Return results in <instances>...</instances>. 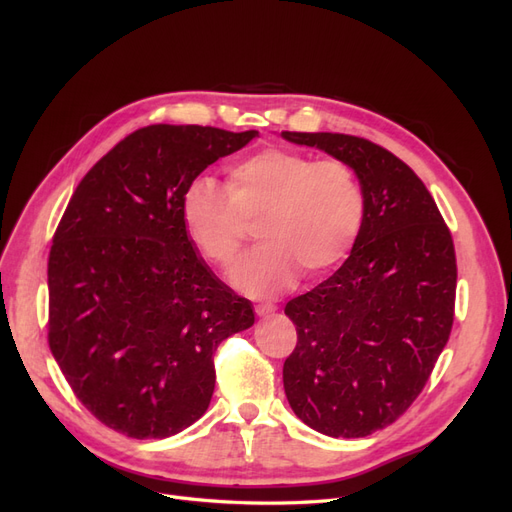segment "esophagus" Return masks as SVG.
<instances>
[{
	"instance_id": "1",
	"label": "esophagus",
	"mask_w": 512,
	"mask_h": 512,
	"mask_svg": "<svg viewBox=\"0 0 512 512\" xmlns=\"http://www.w3.org/2000/svg\"><path fill=\"white\" fill-rule=\"evenodd\" d=\"M255 313L259 317H270L272 313H276V305L274 303H261V305L255 307Z\"/></svg>"
}]
</instances>
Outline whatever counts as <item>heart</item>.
Instances as JSON below:
<instances>
[{"label":"heart","mask_w":512,"mask_h":512,"mask_svg":"<svg viewBox=\"0 0 512 512\" xmlns=\"http://www.w3.org/2000/svg\"><path fill=\"white\" fill-rule=\"evenodd\" d=\"M365 201L344 161L270 147L236 161L228 193L209 176L186 186L182 224L213 265L234 259L247 224L259 218L261 245L242 255L230 282L251 297H270L299 272L324 274L346 257L359 236Z\"/></svg>","instance_id":"heart-1"}]
</instances>
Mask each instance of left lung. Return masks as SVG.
Returning <instances> with one entry per match:
<instances>
[{
  "instance_id": "obj_1",
  "label": "left lung",
  "mask_w": 512,
  "mask_h": 512,
  "mask_svg": "<svg viewBox=\"0 0 512 512\" xmlns=\"http://www.w3.org/2000/svg\"><path fill=\"white\" fill-rule=\"evenodd\" d=\"M282 139L344 161L365 201L340 270L284 309L297 326L284 392L315 432L365 438L413 405L448 342L452 236L419 176L384 147L334 132L284 130Z\"/></svg>"
}]
</instances>
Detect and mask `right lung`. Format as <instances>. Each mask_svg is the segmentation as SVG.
<instances>
[{"mask_svg":"<svg viewBox=\"0 0 512 512\" xmlns=\"http://www.w3.org/2000/svg\"><path fill=\"white\" fill-rule=\"evenodd\" d=\"M255 137L195 124L132 132L80 180L53 236L51 355L76 398L128 438H170L201 419L215 348L255 324L182 224L186 186Z\"/></svg>","mask_w":512,"mask_h":512,"instance_id":"obj_1","label":"right lung"}]
</instances>
